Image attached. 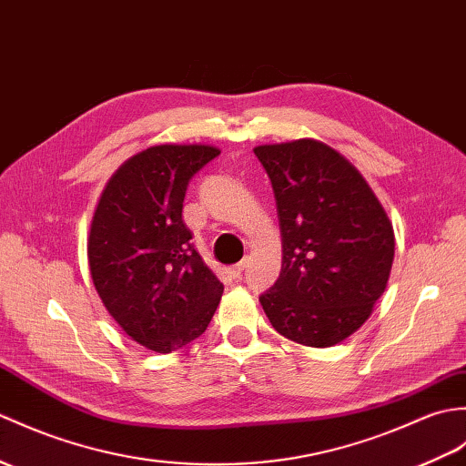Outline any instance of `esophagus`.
<instances>
[{
    "label": "esophagus",
    "instance_id": "1",
    "mask_svg": "<svg viewBox=\"0 0 466 466\" xmlns=\"http://www.w3.org/2000/svg\"><path fill=\"white\" fill-rule=\"evenodd\" d=\"M248 266V259L244 258V259H240V262H238V264H234L232 266V274H234V278H240V274L244 272V268Z\"/></svg>",
    "mask_w": 466,
    "mask_h": 466
}]
</instances>
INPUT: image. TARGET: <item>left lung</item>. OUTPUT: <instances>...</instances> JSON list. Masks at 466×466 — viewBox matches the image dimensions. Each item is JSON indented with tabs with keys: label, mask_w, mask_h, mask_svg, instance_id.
I'll return each instance as SVG.
<instances>
[{
	"label": "left lung",
	"mask_w": 466,
	"mask_h": 466,
	"mask_svg": "<svg viewBox=\"0 0 466 466\" xmlns=\"http://www.w3.org/2000/svg\"><path fill=\"white\" fill-rule=\"evenodd\" d=\"M254 155L274 188L282 272L259 296L284 338L331 348L371 316L395 256V234L370 184L313 138L262 145Z\"/></svg>",
	"instance_id": "left-lung-1"
}]
</instances>
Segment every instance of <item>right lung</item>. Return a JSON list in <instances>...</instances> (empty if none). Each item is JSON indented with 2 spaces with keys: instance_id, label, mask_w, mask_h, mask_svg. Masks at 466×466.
Here are the masks:
<instances>
[{
  "instance_id": "1",
  "label": "right lung",
  "mask_w": 466,
  "mask_h": 466,
  "mask_svg": "<svg viewBox=\"0 0 466 466\" xmlns=\"http://www.w3.org/2000/svg\"><path fill=\"white\" fill-rule=\"evenodd\" d=\"M220 155L158 145L128 158L101 194L86 256L96 294L128 338L170 353L207 331L224 286L182 220L190 178Z\"/></svg>"
}]
</instances>
